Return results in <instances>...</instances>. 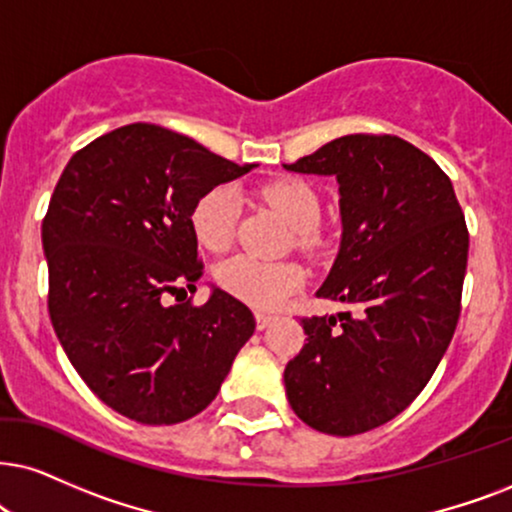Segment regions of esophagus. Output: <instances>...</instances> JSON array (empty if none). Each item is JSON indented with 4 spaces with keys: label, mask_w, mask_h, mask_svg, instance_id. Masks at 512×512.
Returning a JSON list of instances; mask_svg holds the SVG:
<instances>
[{
    "label": "esophagus",
    "mask_w": 512,
    "mask_h": 512,
    "mask_svg": "<svg viewBox=\"0 0 512 512\" xmlns=\"http://www.w3.org/2000/svg\"><path fill=\"white\" fill-rule=\"evenodd\" d=\"M276 316L274 314H267V312H255V321H257V328L264 331V328L271 326V321H274Z\"/></svg>",
    "instance_id": "esophagus-1"
}]
</instances>
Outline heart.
Listing matches in <instances>:
<instances>
[{
  "instance_id": "heart-1",
  "label": "heart",
  "mask_w": 512,
  "mask_h": 512,
  "mask_svg": "<svg viewBox=\"0 0 512 512\" xmlns=\"http://www.w3.org/2000/svg\"><path fill=\"white\" fill-rule=\"evenodd\" d=\"M269 208L286 219L300 245L314 243V226L319 222L321 203L312 186L297 179L271 181L262 189ZM241 200L234 186H215L198 200L191 224L198 243L208 250H224L236 231ZM304 274L293 262H264L252 255H236L219 267V283L238 300L252 307L271 309L302 286Z\"/></svg>"
}]
</instances>
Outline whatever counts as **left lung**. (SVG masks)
Listing matches in <instances>:
<instances>
[{"label": "left lung", "instance_id": "left-lung-1", "mask_svg": "<svg viewBox=\"0 0 512 512\" xmlns=\"http://www.w3.org/2000/svg\"><path fill=\"white\" fill-rule=\"evenodd\" d=\"M283 167L338 181L340 248L316 295L354 307L302 319L290 409L326 435H361L418 397L454 338L465 217L442 167L390 134H347Z\"/></svg>", "mask_w": 512, "mask_h": 512}]
</instances>
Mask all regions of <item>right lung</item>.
<instances>
[{
	"instance_id": "add662e5",
	"label": "right lung",
	"mask_w": 512,
	"mask_h": 512,
	"mask_svg": "<svg viewBox=\"0 0 512 512\" xmlns=\"http://www.w3.org/2000/svg\"><path fill=\"white\" fill-rule=\"evenodd\" d=\"M252 167L134 122L77 151L58 179L42 222L49 316L80 378L122 416L193 418L255 333L250 309L222 288L203 307L167 304L203 274L196 203Z\"/></svg>"
}]
</instances>
